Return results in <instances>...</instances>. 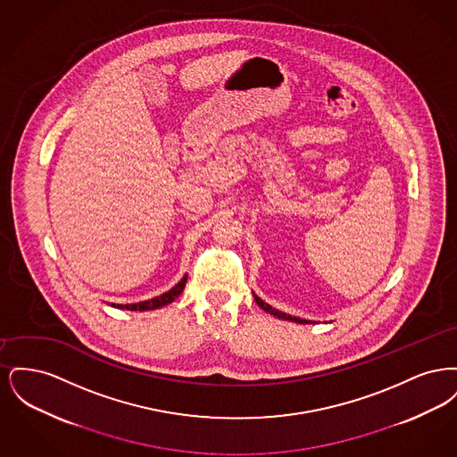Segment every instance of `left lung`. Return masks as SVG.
I'll use <instances>...</instances> for the list:
<instances>
[{
  "instance_id": "left-lung-1",
  "label": "left lung",
  "mask_w": 457,
  "mask_h": 457,
  "mask_svg": "<svg viewBox=\"0 0 457 457\" xmlns=\"http://www.w3.org/2000/svg\"><path fill=\"white\" fill-rule=\"evenodd\" d=\"M253 298H255V302H257V304L261 306L263 312H267V313H270V315H274V317H278V319H281V320H287V322H296V324H315V322H312V320H304V319H300V317H293V315H289V313H284V312L278 310V308H272L270 304L265 303L262 298H259L255 293H253Z\"/></svg>"
}]
</instances>
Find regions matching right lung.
I'll list each match as a JSON object with an SVG mask.
<instances>
[{
	"instance_id": "1",
	"label": "right lung",
	"mask_w": 457,
	"mask_h": 457,
	"mask_svg": "<svg viewBox=\"0 0 457 457\" xmlns=\"http://www.w3.org/2000/svg\"><path fill=\"white\" fill-rule=\"evenodd\" d=\"M187 279H188V274H185V276L181 278V281L176 284L174 287H171L170 291L162 293L161 296L151 298V300H145V302H140V303L130 304L111 303V306H114V308H121V310H131V312H147V310L162 308V306H166V304L173 303L174 300L183 293L185 284H187Z\"/></svg>"
}]
</instances>
